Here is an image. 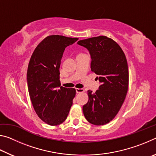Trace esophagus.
I'll list each match as a JSON object with an SVG mask.
<instances>
[{"label": "esophagus", "instance_id": "obj_1", "mask_svg": "<svg viewBox=\"0 0 156 156\" xmlns=\"http://www.w3.org/2000/svg\"><path fill=\"white\" fill-rule=\"evenodd\" d=\"M76 93H83V92L84 91V89L76 88Z\"/></svg>", "mask_w": 156, "mask_h": 156}]
</instances>
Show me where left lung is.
I'll return each instance as SVG.
<instances>
[{
	"mask_svg": "<svg viewBox=\"0 0 156 156\" xmlns=\"http://www.w3.org/2000/svg\"><path fill=\"white\" fill-rule=\"evenodd\" d=\"M78 44L89 51L91 71L101 83L96 93L88 91L84 115L94 125H106L118 114L127 94L129 69L125 54L119 44L105 36L79 41Z\"/></svg>",
	"mask_w": 156,
	"mask_h": 156,
	"instance_id": "1",
	"label": "left lung"
}]
</instances>
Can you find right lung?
Masks as SVG:
<instances>
[{
  "instance_id": "right-lung-1",
  "label": "right lung",
  "mask_w": 156,
  "mask_h": 156,
  "mask_svg": "<svg viewBox=\"0 0 156 156\" xmlns=\"http://www.w3.org/2000/svg\"><path fill=\"white\" fill-rule=\"evenodd\" d=\"M78 40L47 36L34 49L29 62L27 80L31 103L39 118L51 126L66 120L76 96L74 88L59 87V69L65 48Z\"/></svg>"
}]
</instances>
